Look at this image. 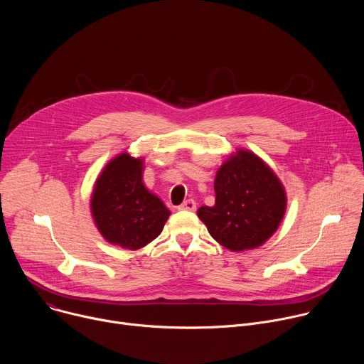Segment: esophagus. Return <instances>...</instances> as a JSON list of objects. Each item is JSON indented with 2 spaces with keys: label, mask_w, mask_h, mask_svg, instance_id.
Masks as SVG:
<instances>
[{
  "label": "esophagus",
  "mask_w": 364,
  "mask_h": 364,
  "mask_svg": "<svg viewBox=\"0 0 364 364\" xmlns=\"http://www.w3.org/2000/svg\"><path fill=\"white\" fill-rule=\"evenodd\" d=\"M196 207H197V204H196V201L193 200V198H188V200H186L183 204H180L178 205V210H187V212H194L196 210Z\"/></svg>",
  "instance_id": "esophagus-1"
}]
</instances>
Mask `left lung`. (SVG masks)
Here are the masks:
<instances>
[{"label": "left lung", "instance_id": "1", "mask_svg": "<svg viewBox=\"0 0 364 364\" xmlns=\"http://www.w3.org/2000/svg\"><path fill=\"white\" fill-rule=\"evenodd\" d=\"M216 203L197 210L212 237L232 252L262 246L287 210L285 188L274 170L249 149H236L215 178Z\"/></svg>", "mask_w": 364, "mask_h": 364}]
</instances>
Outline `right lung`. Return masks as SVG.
<instances>
[{
  "mask_svg": "<svg viewBox=\"0 0 364 364\" xmlns=\"http://www.w3.org/2000/svg\"><path fill=\"white\" fill-rule=\"evenodd\" d=\"M144 160L118 154L95 181L90 197L93 222L107 242L138 250L152 242L171 215L142 181Z\"/></svg>",
  "mask_w": 364,
  "mask_h": 364,
  "instance_id": "right-lung-1",
  "label": "right lung"
}]
</instances>
